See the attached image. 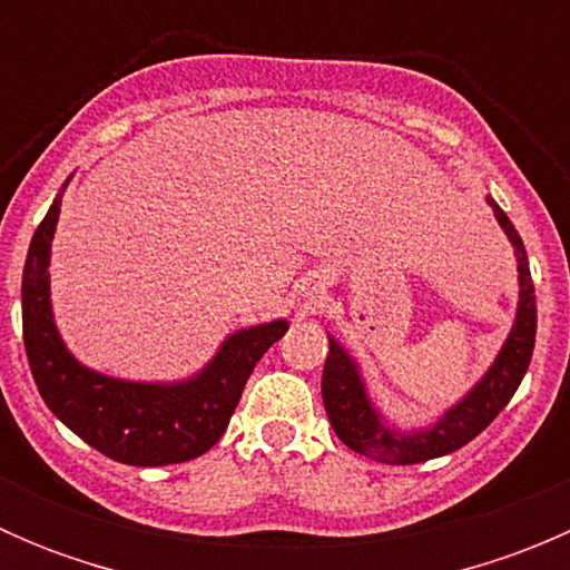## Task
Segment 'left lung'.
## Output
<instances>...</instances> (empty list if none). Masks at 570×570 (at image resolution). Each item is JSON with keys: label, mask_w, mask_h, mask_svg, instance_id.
Masks as SVG:
<instances>
[{"label": "left lung", "mask_w": 570, "mask_h": 570, "mask_svg": "<svg viewBox=\"0 0 570 570\" xmlns=\"http://www.w3.org/2000/svg\"><path fill=\"white\" fill-rule=\"evenodd\" d=\"M488 206L493 217L508 234L519 262V308L515 322L504 338L502 350L488 366L485 375L465 392L452 407H446L430 428L396 430L383 419L375 402L366 394V383L361 377L358 361L342 347L333 336H327V358L322 370V402H325L331 428L350 450L389 465H411L433 461L461 450L471 439L482 433L499 416L515 389L521 386L530 366L534 347V327H538V306H534V284L527 262L524 243L510 223V217L499 209L497 200L488 195Z\"/></svg>", "instance_id": "8db88e82"}]
</instances>
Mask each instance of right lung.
Listing matches in <instances>:
<instances>
[{
  "label": "right lung",
  "mask_w": 570,
  "mask_h": 570,
  "mask_svg": "<svg viewBox=\"0 0 570 570\" xmlns=\"http://www.w3.org/2000/svg\"><path fill=\"white\" fill-rule=\"evenodd\" d=\"M66 184L40 220L21 278L24 350L38 392L68 430L112 461L126 465L193 461L226 433L253 366L284 336L289 322L273 320L234 331L215 358L187 381H124L79 364L57 331L49 289L51 239Z\"/></svg>",
  "instance_id": "1"
}]
</instances>
